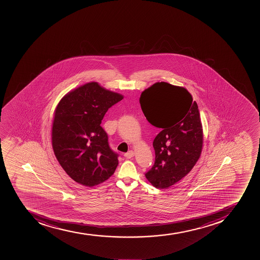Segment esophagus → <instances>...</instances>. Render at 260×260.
Masks as SVG:
<instances>
[{"label": "esophagus", "mask_w": 260, "mask_h": 260, "mask_svg": "<svg viewBox=\"0 0 260 260\" xmlns=\"http://www.w3.org/2000/svg\"><path fill=\"white\" fill-rule=\"evenodd\" d=\"M124 156H125L126 158L129 159L135 156V152H134L133 151H129L128 152H126V153H124Z\"/></svg>", "instance_id": "34e87169"}]
</instances>
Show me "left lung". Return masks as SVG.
<instances>
[{
	"instance_id": "left-lung-1",
	"label": "left lung",
	"mask_w": 260,
	"mask_h": 260,
	"mask_svg": "<svg viewBox=\"0 0 260 260\" xmlns=\"http://www.w3.org/2000/svg\"><path fill=\"white\" fill-rule=\"evenodd\" d=\"M150 124L161 128L154 139L155 162L146 178L156 188H167L188 174L201 156L203 129L198 105L184 87L156 82L140 98Z\"/></svg>"
}]
</instances>
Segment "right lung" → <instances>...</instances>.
Returning a JSON list of instances; mask_svg holds the SVG:
<instances>
[{
	"label": "right lung",
	"instance_id": "1",
	"mask_svg": "<svg viewBox=\"0 0 260 260\" xmlns=\"http://www.w3.org/2000/svg\"><path fill=\"white\" fill-rule=\"evenodd\" d=\"M124 96L89 82L70 92L57 105L52 146L64 172L77 183L92 187L114 174L119 154L102 128L106 112Z\"/></svg>",
	"mask_w": 260,
	"mask_h": 260
}]
</instances>
